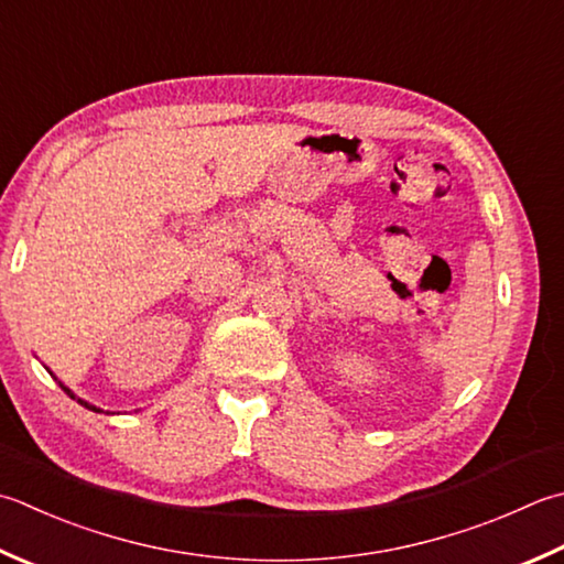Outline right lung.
<instances>
[{
  "label": "right lung",
  "mask_w": 564,
  "mask_h": 564,
  "mask_svg": "<svg viewBox=\"0 0 564 564\" xmlns=\"http://www.w3.org/2000/svg\"><path fill=\"white\" fill-rule=\"evenodd\" d=\"M61 389H63L65 393H68V395H70V399H75L77 403H80V405H85V408H90V411H95V413H102V411H99V408H97V405H90V403H87V401H83V399H77V395H75V393H73L70 389H65V386H63V383H61Z\"/></svg>",
  "instance_id": "obj_1"
}]
</instances>
